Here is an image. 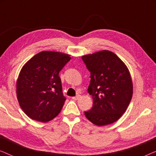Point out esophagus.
I'll list each match as a JSON object with an SVG mask.
<instances>
[{"label": "esophagus", "instance_id": "esophagus-1", "mask_svg": "<svg viewBox=\"0 0 156 156\" xmlns=\"http://www.w3.org/2000/svg\"><path fill=\"white\" fill-rule=\"evenodd\" d=\"M80 97H81V95H80V94H77V95L76 96V97H72V99H73L74 100H78V99H80Z\"/></svg>", "mask_w": 156, "mask_h": 156}]
</instances>
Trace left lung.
I'll return each mask as SVG.
<instances>
[{"label": "left lung", "mask_w": 156, "mask_h": 156, "mask_svg": "<svg viewBox=\"0 0 156 156\" xmlns=\"http://www.w3.org/2000/svg\"><path fill=\"white\" fill-rule=\"evenodd\" d=\"M91 72L88 92L93 106L85 116L101 126L114 123L124 114L133 95V82L124 62L114 52L102 50L82 57Z\"/></svg>", "instance_id": "8db88e82"}]
</instances>
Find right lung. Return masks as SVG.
<instances>
[{
    "label": "right lung",
    "mask_w": 156,
    "mask_h": 156,
    "mask_svg": "<svg viewBox=\"0 0 156 156\" xmlns=\"http://www.w3.org/2000/svg\"><path fill=\"white\" fill-rule=\"evenodd\" d=\"M70 59L65 53L42 51L23 65L16 82V94L21 108L30 118L48 122L61 112L66 98L59 72Z\"/></svg>",
    "instance_id": "1"
}]
</instances>
